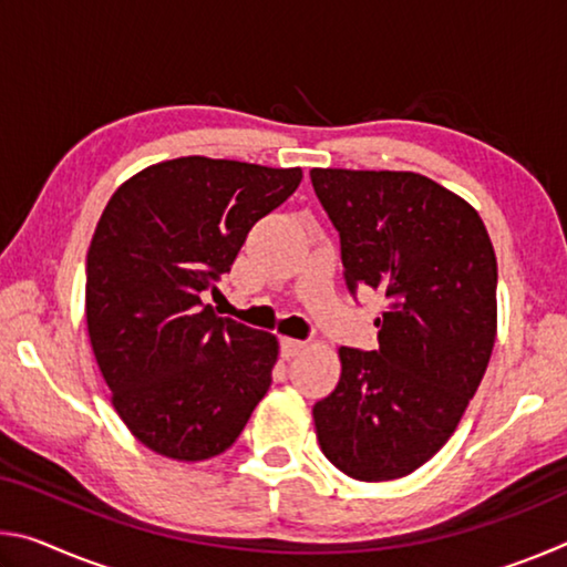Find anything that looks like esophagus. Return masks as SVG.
I'll use <instances>...</instances> for the list:
<instances>
[{"label":"esophagus","instance_id":"1","mask_svg":"<svg viewBox=\"0 0 567 567\" xmlns=\"http://www.w3.org/2000/svg\"><path fill=\"white\" fill-rule=\"evenodd\" d=\"M305 348H307V342H302V340H292V338L280 340V350H282L285 358H295V354L305 352Z\"/></svg>","mask_w":567,"mask_h":567}]
</instances>
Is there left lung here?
Masks as SVG:
<instances>
[{
  "instance_id": "8db88e82",
  "label": "left lung",
  "mask_w": 567,
  "mask_h": 567,
  "mask_svg": "<svg viewBox=\"0 0 567 567\" xmlns=\"http://www.w3.org/2000/svg\"><path fill=\"white\" fill-rule=\"evenodd\" d=\"M340 233L350 292L385 297L378 350L340 348V382L315 402L324 457L362 483L425 465L475 395L497 332V262L463 197L415 172H310Z\"/></svg>"
}]
</instances>
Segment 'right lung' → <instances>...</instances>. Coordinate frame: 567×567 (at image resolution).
I'll return each mask as SVG.
<instances>
[{"instance_id": "right-lung-1", "label": "right lung", "mask_w": 567, "mask_h": 567, "mask_svg": "<svg viewBox=\"0 0 567 567\" xmlns=\"http://www.w3.org/2000/svg\"><path fill=\"white\" fill-rule=\"evenodd\" d=\"M300 179V167L195 155L137 172L104 207L87 252L90 342L114 410L155 453H225L270 390L275 334L217 318L203 292Z\"/></svg>"}]
</instances>
